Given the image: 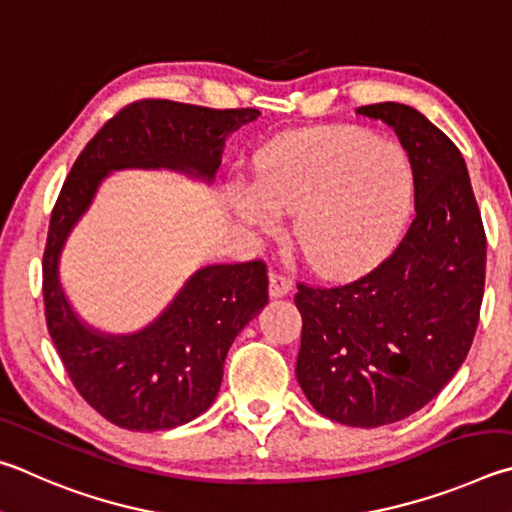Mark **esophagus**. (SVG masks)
Wrapping results in <instances>:
<instances>
[{"label": "esophagus", "instance_id": "esophagus-1", "mask_svg": "<svg viewBox=\"0 0 512 512\" xmlns=\"http://www.w3.org/2000/svg\"><path fill=\"white\" fill-rule=\"evenodd\" d=\"M290 290H292V279H290V276H285L281 272H270V297L272 299L288 297Z\"/></svg>", "mask_w": 512, "mask_h": 512}]
</instances>
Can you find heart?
Returning a JSON list of instances; mask_svg holds the SVG:
<instances>
[{
  "label": "heart",
  "mask_w": 512,
  "mask_h": 512,
  "mask_svg": "<svg viewBox=\"0 0 512 512\" xmlns=\"http://www.w3.org/2000/svg\"><path fill=\"white\" fill-rule=\"evenodd\" d=\"M414 197V168L400 148L353 128L306 130L258 161V191L233 211L261 233L276 213L294 215L292 240L312 270L330 279L362 274L387 254Z\"/></svg>",
  "instance_id": "heart-1"
}]
</instances>
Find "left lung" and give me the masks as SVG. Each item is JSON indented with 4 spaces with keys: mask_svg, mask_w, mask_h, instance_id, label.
I'll use <instances>...</instances> for the list:
<instances>
[{
    "mask_svg": "<svg viewBox=\"0 0 512 512\" xmlns=\"http://www.w3.org/2000/svg\"><path fill=\"white\" fill-rule=\"evenodd\" d=\"M414 168L416 218L396 251L342 288L299 285L297 380L321 416L380 427L416 414L470 351L486 281V233L459 148L418 110L364 105Z\"/></svg>",
    "mask_w": 512,
    "mask_h": 512,
    "instance_id": "8db88e82",
    "label": "left lung"
}]
</instances>
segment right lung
Segmentation results:
<instances>
[{"label":"right lung","instance_id":"add662e5","mask_svg":"<svg viewBox=\"0 0 512 512\" xmlns=\"http://www.w3.org/2000/svg\"><path fill=\"white\" fill-rule=\"evenodd\" d=\"M258 116L137 101L98 130L62 184L42 261L47 328L80 396L114 425L159 432L191 423L213 405L233 339L267 306V270L261 261L206 265L148 326L105 333L80 319L62 290V249L114 170H175L211 184L224 143Z\"/></svg>","mask_w":512,"mask_h":512}]
</instances>
